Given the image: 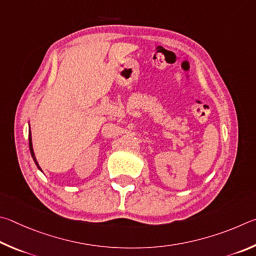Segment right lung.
Masks as SVG:
<instances>
[{"instance_id":"1","label":"right lung","mask_w":256,"mask_h":256,"mask_svg":"<svg viewBox=\"0 0 256 256\" xmlns=\"http://www.w3.org/2000/svg\"><path fill=\"white\" fill-rule=\"evenodd\" d=\"M29 148H30V153H31V156H32L34 164L37 165V168L40 170V171H42V168H40L39 164L37 162V158H36V156H34V147H32V138H31V132H30V126H29Z\"/></svg>"}]
</instances>
